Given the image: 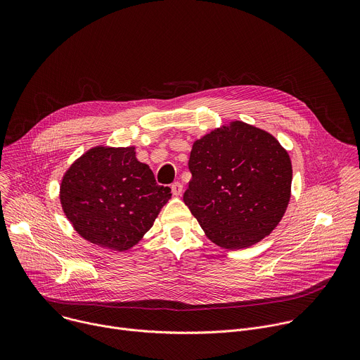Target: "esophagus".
I'll return each instance as SVG.
<instances>
[{
  "mask_svg": "<svg viewBox=\"0 0 360 360\" xmlns=\"http://www.w3.org/2000/svg\"><path fill=\"white\" fill-rule=\"evenodd\" d=\"M171 189H172V193H174L175 196H179V195L182 193V191H184V186H182L181 182H174V184L171 185Z\"/></svg>",
  "mask_w": 360,
  "mask_h": 360,
  "instance_id": "1",
  "label": "esophagus"
}]
</instances>
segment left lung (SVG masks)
<instances>
[{
  "instance_id": "8db88e82",
  "label": "left lung",
  "mask_w": 360,
  "mask_h": 360,
  "mask_svg": "<svg viewBox=\"0 0 360 360\" xmlns=\"http://www.w3.org/2000/svg\"><path fill=\"white\" fill-rule=\"evenodd\" d=\"M184 202L207 236L240 249L268 236L290 198L288 152L268 132L240 121L198 139Z\"/></svg>"
}]
</instances>
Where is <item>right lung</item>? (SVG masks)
Returning <instances> with one entry per match:
<instances>
[{"label":"right lung","mask_w":360,"mask_h":360,"mask_svg":"<svg viewBox=\"0 0 360 360\" xmlns=\"http://www.w3.org/2000/svg\"><path fill=\"white\" fill-rule=\"evenodd\" d=\"M134 148L96 146L71 165L61 182V205L86 240L127 250L149 231L171 198Z\"/></svg>","instance_id":"right-lung-1"}]
</instances>
